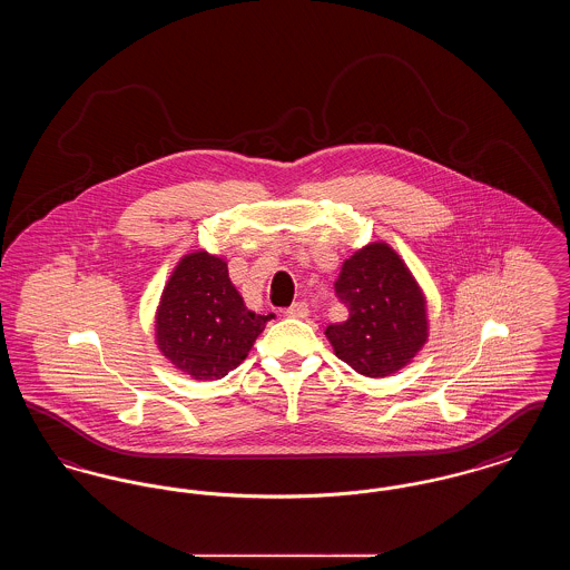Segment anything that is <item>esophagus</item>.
Here are the masks:
<instances>
[{"label":"esophagus","mask_w":570,"mask_h":570,"mask_svg":"<svg viewBox=\"0 0 570 570\" xmlns=\"http://www.w3.org/2000/svg\"><path fill=\"white\" fill-rule=\"evenodd\" d=\"M286 316L288 318H307L309 316V307L305 301H297L293 303L288 309H286Z\"/></svg>","instance_id":"obj_1"}]
</instances>
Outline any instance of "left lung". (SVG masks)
<instances>
[{
  "mask_svg": "<svg viewBox=\"0 0 570 570\" xmlns=\"http://www.w3.org/2000/svg\"><path fill=\"white\" fill-rule=\"evenodd\" d=\"M335 293L348 318L325 328L333 353L367 379L404 370L430 335L428 301L402 256L384 242L344 261Z\"/></svg>",
  "mask_w": 570,
  "mask_h": 570,
  "instance_id": "obj_1",
  "label": "left lung"
}]
</instances>
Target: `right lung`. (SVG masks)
Here are the masks:
<instances>
[{
    "label": "right lung",
    "instance_id": "obj_1",
    "mask_svg": "<svg viewBox=\"0 0 570 570\" xmlns=\"http://www.w3.org/2000/svg\"><path fill=\"white\" fill-rule=\"evenodd\" d=\"M272 318L245 307L224 258L198 249L177 263L164 286L156 344L190 379L219 380L244 363Z\"/></svg>",
    "mask_w": 570,
    "mask_h": 570
}]
</instances>
